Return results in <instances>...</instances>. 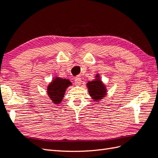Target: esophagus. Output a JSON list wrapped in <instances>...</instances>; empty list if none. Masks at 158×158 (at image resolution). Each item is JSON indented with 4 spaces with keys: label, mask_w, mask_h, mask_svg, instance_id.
<instances>
[{
    "label": "esophagus",
    "mask_w": 158,
    "mask_h": 158,
    "mask_svg": "<svg viewBox=\"0 0 158 158\" xmlns=\"http://www.w3.org/2000/svg\"><path fill=\"white\" fill-rule=\"evenodd\" d=\"M75 85L79 86L81 84V78H79V77H76V78L75 79Z\"/></svg>",
    "instance_id": "esophagus-1"
}]
</instances>
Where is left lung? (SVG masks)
I'll return each instance as SVG.
<instances>
[{
	"mask_svg": "<svg viewBox=\"0 0 158 158\" xmlns=\"http://www.w3.org/2000/svg\"><path fill=\"white\" fill-rule=\"evenodd\" d=\"M88 92L94 102L102 99L106 94V89L102 83L98 75H96V79L87 83Z\"/></svg>",
	"mask_w": 158,
	"mask_h": 158,
	"instance_id": "obj_1",
	"label": "left lung"
}]
</instances>
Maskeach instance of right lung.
<instances>
[{
  "mask_svg": "<svg viewBox=\"0 0 158 158\" xmlns=\"http://www.w3.org/2000/svg\"><path fill=\"white\" fill-rule=\"evenodd\" d=\"M70 85L72 83L69 79L56 77L48 85L47 89L49 99H51L53 103L58 105L64 96L66 88Z\"/></svg>",
  "mask_w": 158,
  "mask_h": 158,
  "instance_id": "add662e5",
  "label": "right lung"
}]
</instances>
